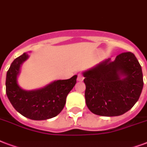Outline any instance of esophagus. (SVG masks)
Returning <instances> with one entry per match:
<instances>
[{"mask_svg":"<svg viewBox=\"0 0 147 147\" xmlns=\"http://www.w3.org/2000/svg\"><path fill=\"white\" fill-rule=\"evenodd\" d=\"M83 79H84L83 76H82V75L81 73L78 74V77H77V80H78V82H82V81H83Z\"/></svg>","mask_w":147,"mask_h":147,"instance_id":"1","label":"esophagus"}]
</instances>
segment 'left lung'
<instances>
[{"instance_id": "obj_1", "label": "left lung", "mask_w": 147, "mask_h": 147, "mask_svg": "<svg viewBox=\"0 0 147 147\" xmlns=\"http://www.w3.org/2000/svg\"><path fill=\"white\" fill-rule=\"evenodd\" d=\"M86 106L102 116L123 115L138 101L143 87L142 68L132 52H123L84 71Z\"/></svg>"}]
</instances>
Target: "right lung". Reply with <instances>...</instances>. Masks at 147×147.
<instances>
[{
    "label": "right lung",
    "mask_w": 147,
    "mask_h": 147,
    "mask_svg": "<svg viewBox=\"0 0 147 147\" xmlns=\"http://www.w3.org/2000/svg\"><path fill=\"white\" fill-rule=\"evenodd\" d=\"M24 53L11 63L6 76V94L19 113L33 120H45L59 115L63 109L66 97L76 83L77 76L69 79L52 82L44 88L27 91L18 84L21 64L28 59Z\"/></svg>",
    "instance_id": "obj_1"
}]
</instances>
